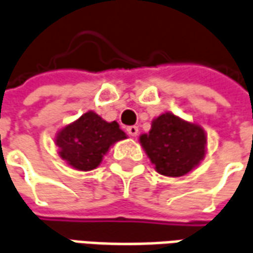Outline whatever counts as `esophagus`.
<instances>
[{"label": "esophagus", "mask_w": 253, "mask_h": 253, "mask_svg": "<svg viewBox=\"0 0 253 253\" xmlns=\"http://www.w3.org/2000/svg\"><path fill=\"white\" fill-rule=\"evenodd\" d=\"M126 131L128 135H131V137H135L137 134H138V127L137 126H128L126 128Z\"/></svg>", "instance_id": "esophagus-1"}]
</instances>
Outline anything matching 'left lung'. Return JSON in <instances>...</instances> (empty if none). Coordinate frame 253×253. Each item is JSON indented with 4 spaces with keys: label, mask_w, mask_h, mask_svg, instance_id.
Here are the masks:
<instances>
[{
    "label": "left lung",
    "mask_w": 253,
    "mask_h": 253,
    "mask_svg": "<svg viewBox=\"0 0 253 253\" xmlns=\"http://www.w3.org/2000/svg\"><path fill=\"white\" fill-rule=\"evenodd\" d=\"M140 142L156 171L163 176H184L205 156V131L171 113L156 118L149 134H142Z\"/></svg>",
    "instance_id": "obj_1"
}]
</instances>
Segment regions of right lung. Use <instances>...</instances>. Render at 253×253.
<instances>
[{
  "label": "right lung",
  "mask_w": 253,
  "mask_h": 253,
  "mask_svg": "<svg viewBox=\"0 0 253 253\" xmlns=\"http://www.w3.org/2000/svg\"><path fill=\"white\" fill-rule=\"evenodd\" d=\"M126 138L116 122L108 123L97 113L87 112L56 135L59 155L77 170H92L101 163L109 147Z\"/></svg>",
  "instance_id": "right-lung-1"
}]
</instances>
